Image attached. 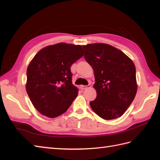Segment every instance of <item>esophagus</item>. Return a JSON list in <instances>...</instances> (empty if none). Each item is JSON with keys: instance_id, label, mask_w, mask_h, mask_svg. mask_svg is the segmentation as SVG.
<instances>
[{"instance_id": "esophagus-1", "label": "esophagus", "mask_w": 160, "mask_h": 160, "mask_svg": "<svg viewBox=\"0 0 160 160\" xmlns=\"http://www.w3.org/2000/svg\"><path fill=\"white\" fill-rule=\"evenodd\" d=\"M91 86V84L90 83H89L88 85V86H83V85H81V86H80V88H81V90H85V89H86V88H90Z\"/></svg>"}]
</instances>
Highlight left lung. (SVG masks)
Here are the masks:
<instances>
[{"instance_id":"left-lung-1","label":"left lung","mask_w":160,"mask_h":160,"mask_svg":"<svg viewBox=\"0 0 160 160\" xmlns=\"http://www.w3.org/2000/svg\"><path fill=\"white\" fill-rule=\"evenodd\" d=\"M84 57L94 70L97 97L91 108L102 118L121 117L132 102L138 85L136 70L130 58L112 45L94 43L83 45Z\"/></svg>"}]
</instances>
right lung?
Wrapping results in <instances>:
<instances>
[{"mask_svg": "<svg viewBox=\"0 0 160 160\" xmlns=\"http://www.w3.org/2000/svg\"><path fill=\"white\" fill-rule=\"evenodd\" d=\"M83 56L81 45L60 43L38 52L27 69L26 90L35 108L54 118L69 108L78 95L70 68Z\"/></svg>", "mask_w": 160, "mask_h": 160, "instance_id": "obj_1", "label": "right lung"}]
</instances>
